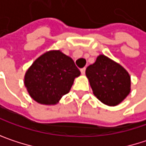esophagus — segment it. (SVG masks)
<instances>
[{
    "label": "esophagus",
    "instance_id": "34e87169",
    "mask_svg": "<svg viewBox=\"0 0 146 146\" xmlns=\"http://www.w3.org/2000/svg\"><path fill=\"white\" fill-rule=\"evenodd\" d=\"M85 69H86L85 68H81V69H80V71H81V73H82V74H84V73H85Z\"/></svg>",
    "mask_w": 146,
    "mask_h": 146
}]
</instances>
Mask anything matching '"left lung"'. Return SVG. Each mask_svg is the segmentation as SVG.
Returning <instances> with one entry per match:
<instances>
[{"label":"left lung","instance_id":"left-lung-1","mask_svg":"<svg viewBox=\"0 0 146 146\" xmlns=\"http://www.w3.org/2000/svg\"><path fill=\"white\" fill-rule=\"evenodd\" d=\"M86 76L94 95L107 106H117L130 92V76L118 63L100 55L86 68Z\"/></svg>","mask_w":146,"mask_h":146}]
</instances>
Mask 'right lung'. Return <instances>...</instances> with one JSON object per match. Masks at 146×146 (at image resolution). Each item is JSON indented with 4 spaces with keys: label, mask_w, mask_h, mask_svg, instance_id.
Instances as JSON below:
<instances>
[{
    "label": "right lung",
    "mask_w": 146,
    "mask_h": 146,
    "mask_svg": "<svg viewBox=\"0 0 146 146\" xmlns=\"http://www.w3.org/2000/svg\"><path fill=\"white\" fill-rule=\"evenodd\" d=\"M80 75L73 60L60 50H50L37 58L28 69L24 84L38 103L54 105L69 92Z\"/></svg>",
    "instance_id": "right-lung-1"
}]
</instances>
